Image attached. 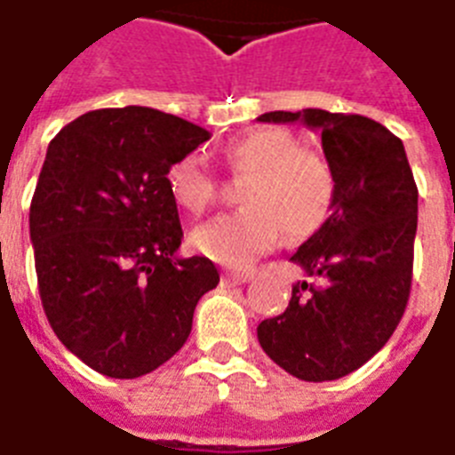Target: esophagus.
<instances>
[{
    "label": "esophagus",
    "instance_id": "34e87169",
    "mask_svg": "<svg viewBox=\"0 0 455 455\" xmlns=\"http://www.w3.org/2000/svg\"><path fill=\"white\" fill-rule=\"evenodd\" d=\"M221 281L228 285H241L245 281H250V271H224Z\"/></svg>",
    "mask_w": 455,
    "mask_h": 455
}]
</instances>
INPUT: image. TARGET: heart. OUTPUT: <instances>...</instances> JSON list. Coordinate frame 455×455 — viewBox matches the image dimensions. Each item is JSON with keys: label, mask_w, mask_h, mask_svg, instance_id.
Returning <instances> with one entry per match:
<instances>
[{"label": "heart", "mask_w": 455, "mask_h": 455, "mask_svg": "<svg viewBox=\"0 0 455 455\" xmlns=\"http://www.w3.org/2000/svg\"><path fill=\"white\" fill-rule=\"evenodd\" d=\"M221 163L238 179L241 210L207 221L193 234V245L224 267H248L271 250L285 231L292 241L309 238L331 220L338 181L318 151L302 148L288 130L259 127L220 148ZM167 191L181 210L205 212L217 184L193 157L167 170Z\"/></svg>", "instance_id": "heart-1"}]
</instances>
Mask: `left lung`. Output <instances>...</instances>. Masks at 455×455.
Returning a JSON list of instances; mask_svg holds the SVG:
<instances>
[{
	"label": "left lung",
	"instance_id": "1",
	"mask_svg": "<svg viewBox=\"0 0 455 455\" xmlns=\"http://www.w3.org/2000/svg\"><path fill=\"white\" fill-rule=\"evenodd\" d=\"M257 120L321 132L338 181L331 220L291 257L314 281L292 285L288 309L257 325V338L299 380H338L380 352L409 302L418 228L413 172L402 139L371 117L304 108Z\"/></svg>",
	"mask_w": 455,
	"mask_h": 455
}]
</instances>
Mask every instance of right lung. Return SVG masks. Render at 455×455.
<instances>
[{"label":"right lung","mask_w":455,"mask_h":455,"mask_svg":"<svg viewBox=\"0 0 455 455\" xmlns=\"http://www.w3.org/2000/svg\"><path fill=\"white\" fill-rule=\"evenodd\" d=\"M210 132L144 106L84 113L52 139L30 205L39 298L56 338L99 373L132 380L184 347L207 257L184 231L167 170Z\"/></svg>","instance_id":"right-lung-1"}]
</instances>
